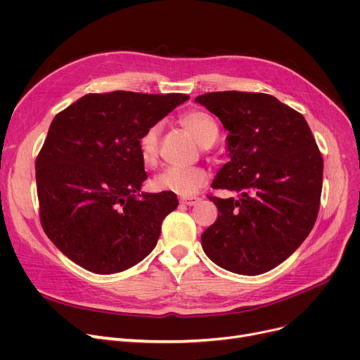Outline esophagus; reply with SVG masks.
Masks as SVG:
<instances>
[{"instance_id": "34e87169", "label": "esophagus", "mask_w": 360, "mask_h": 360, "mask_svg": "<svg viewBox=\"0 0 360 360\" xmlns=\"http://www.w3.org/2000/svg\"><path fill=\"white\" fill-rule=\"evenodd\" d=\"M201 200L198 197H181V202L186 204V205H195L198 204Z\"/></svg>"}]
</instances>
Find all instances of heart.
<instances>
[{"label": "heart", "mask_w": 360, "mask_h": 360, "mask_svg": "<svg viewBox=\"0 0 360 360\" xmlns=\"http://www.w3.org/2000/svg\"><path fill=\"white\" fill-rule=\"evenodd\" d=\"M181 122L202 147H210L219 137V127L216 121L205 112H188L181 118ZM160 131L162 124L155 122L148 128H146L137 140L140 158L146 166H153L158 160ZM205 182L207 174L201 167L169 166L153 178V181H151V188H153L155 191H169L178 195L188 197L197 193L200 188L205 185Z\"/></svg>", "instance_id": "obj_1"}]
</instances>
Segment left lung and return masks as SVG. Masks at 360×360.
<instances>
[{
    "mask_svg": "<svg viewBox=\"0 0 360 360\" xmlns=\"http://www.w3.org/2000/svg\"><path fill=\"white\" fill-rule=\"evenodd\" d=\"M229 131L231 162L213 182L236 198L210 195L217 220L202 250L232 273L257 276L289 258L312 231L324 160L304 115L271 94L212 91L195 98Z\"/></svg>",
    "mask_w": 360,
    "mask_h": 360,
    "instance_id": "obj_1",
    "label": "left lung"
}]
</instances>
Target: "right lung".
Wrapping results in <instances>:
<instances>
[{
  "instance_id": "obj_1",
  "label": "right lung",
  "mask_w": 360,
  "mask_h": 360,
  "mask_svg": "<svg viewBox=\"0 0 360 360\" xmlns=\"http://www.w3.org/2000/svg\"><path fill=\"white\" fill-rule=\"evenodd\" d=\"M188 94L89 93L56 113L36 158L44 232L65 257L96 273L136 266L156 247L174 193H140L137 140Z\"/></svg>"
}]
</instances>
